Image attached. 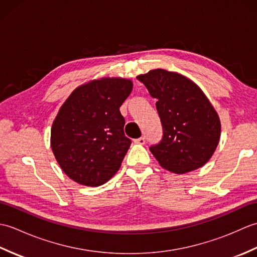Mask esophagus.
<instances>
[{
	"instance_id": "obj_1",
	"label": "esophagus",
	"mask_w": 257,
	"mask_h": 257,
	"mask_svg": "<svg viewBox=\"0 0 257 257\" xmlns=\"http://www.w3.org/2000/svg\"><path fill=\"white\" fill-rule=\"evenodd\" d=\"M134 141H135V144H137V145H145L146 144V138L140 137L138 139H135Z\"/></svg>"
}]
</instances>
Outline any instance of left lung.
<instances>
[{"label":"left lung","instance_id":"8db88e82","mask_svg":"<svg viewBox=\"0 0 257 257\" xmlns=\"http://www.w3.org/2000/svg\"><path fill=\"white\" fill-rule=\"evenodd\" d=\"M137 79L157 99L163 137L150 151L159 165L177 174L203 167L221 137L219 114L204 92L185 76L161 68Z\"/></svg>","mask_w":257,"mask_h":257}]
</instances>
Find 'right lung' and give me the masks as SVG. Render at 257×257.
<instances>
[{
    "label": "right lung",
    "instance_id": "add662e5",
    "mask_svg": "<svg viewBox=\"0 0 257 257\" xmlns=\"http://www.w3.org/2000/svg\"><path fill=\"white\" fill-rule=\"evenodd\" d=\"M133 81L102 77L77 87L52 124L51 147L59 167L75 182L98 187L119 170L132 140L123 133L120 106Z\"/></svg>",
    "mask_w": 257,
    "mask_h": 257
}]
</instances>
